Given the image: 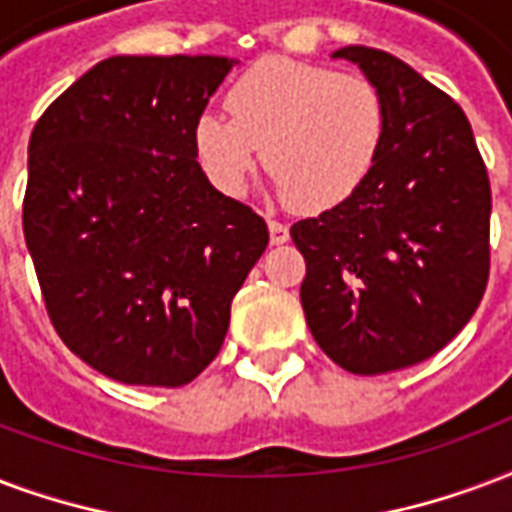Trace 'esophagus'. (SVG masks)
Wrapping results in <instances>:
<instances>
[{
  "label": "esophagus",
  "instance_id": "34e87169",
  "mask_svg": "<svg viewBox=\"0 0 512 512\" xmlns=\"http://www.w3.org/2000/svg\"><path fill=\"white\" fill-rule=\"evenodd\" d=\"M268 233H271V244H276V247L290 239V228L279 220H268Z\"/></svg>",
  "mask_w": 512,
  "mask_h": 512
}]
</instances>
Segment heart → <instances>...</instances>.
<instances>
[{
    "label": "heart",
    "mask_w": 512,
    "mask_h": 512,
    "mask_svg": "<svg viewBox=\"0 0 512 512\" xmlns=\"http://www.w3.org/2000/svg\"><path fill=\"white\" fill-rule=\"evenodd\" d=\"M230 117L204 112L193 123V150L222 195L239 198L260 150L276 190L300 209L343 204L376 166L386 107L368 77L263 58L225 96Z\"/></svg>",
    "instance_id": "b5f03b06"
}]
</instances>
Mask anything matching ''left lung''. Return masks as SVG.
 <instances>
[{"label": "left lung", "mask_w": 512, "mask_h": 512, "mask_svg": "<svg viewBox=\"0 0 512 512\" xmlns=\"http://www.w3.org/2000/svg\"><path fill=\"white\" fill-rule=\"evenodd\" d=\"M376 85L386 134L376 166L343 204L295 222L306 260L300 303L327 357L357 376L438 354L489 282V174L451 96L384 50L349 45Z\"/></svg>", "instance_id": "8db88e82"}]
</instances>
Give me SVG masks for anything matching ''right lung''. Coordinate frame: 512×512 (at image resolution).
Segmentation results:
<instances>
[{"label": "right lung", "instance_id": "add662e5", "mask_svg": "<svg viewBox=\"0 0 512 512\" xmlns=\"http://www.w3.org/2000/svg\"><path fill=\"white\" fill-rule=\"evenodd\" d=\"M239 64L112 56L39 117L23 236L61 341L120 384L185 386L217 357L268 225L206 179L193 123Z\"/></svg>", "mask_w": 512, "mask_h": 512}]
</instances>
